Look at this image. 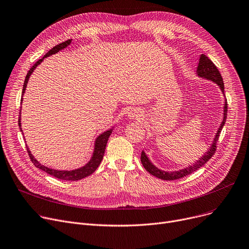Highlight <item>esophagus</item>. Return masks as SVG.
I'll list each match as a JSON object with an SVG mask.
<instances>
[{
    "mask_svg": "<svg viewBox=\"0 0 249 249\" xmlns=\"http://www.w3.org/2000/svg\"><path fill=\"white\" fill-rule=\"evenodd\" d=\"M128 117H129V119H139L141 117V114L137 110H132L129 112Z\"/></svg>",
    "mask_w": 249,
    "mask_h": 249,
    "instance_id": "34e87169",
    "label": "esophagus"
}]
</instances>
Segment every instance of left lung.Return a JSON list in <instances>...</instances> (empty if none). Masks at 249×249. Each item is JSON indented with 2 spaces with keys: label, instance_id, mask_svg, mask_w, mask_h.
Masks as SVG:
<instances>
[{
  "label": "left lung",
  "instance_id": "8db88e82",
  "mask_svg": "<svg viewBox=\"0 0 249 249\" xmlns=\"http://www.w3.org/2000/svg\"><path fill=\"white\" fill-rule=\"evenodd\" d=\"M196 74H197L198 77L207 79L209 81L214 82L215 84H217L219 86L223 96L225 97V95H224V84H223L222 77H221L218 69L216 68V66H215L212 63V61L204 54H202L200 56L199 63H198V67H197V70H196ZM226 114H227V102H226V99H225L224 106H223V119H222V122H221L220 126L218 127L217 133H216V135H215V137L213 139V142L210 145V147L208 148V150L192 165H189L188 167L180 169L178 171H164V170H161V169L157 168L155 165L150 160H149L146 153L144 151H142V153H141V162H142V165L144 166V168L149 173L152 174L153 176H155L159 179H162V180H176V179L184 177L186 175H189L192 172L196 171L197 169H199L213 156L215 151H216V143L218 141L220 132H221V130H222L224 124H225Z\"/></svg>",
  "mask_w": 249,
  "mask_h": 249
}]
</instances>
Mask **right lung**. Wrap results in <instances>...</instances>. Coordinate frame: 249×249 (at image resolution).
Here are the masks:
<instances>
[{
  "mask_svg": "<svg viewBox=\"0 0 249 249\" xmlns=\"http://www.w3.org/2000/svg\"><path fill=\"white\" fill-rule=\"evenodd\" d=\"M71 41L72 39L70 40H67L65 41L57 46H55L54 48H52L50 51L40 60H38L34 66L29 70V72L27 73V76L25 78V82H24V85H23V92H22V99H21V103L23 101V95L25 93V90H26V87H27V84H28V81H29V78L30 76L32 75V73L34 72V70L36 69V67L38 65H40L43 60L49 56L51 55H54L56 53H58L59 51H61V50L67 48L70 44H71ZM20 116H21V112H20ZM21 117L19 118V127H20V130L22 131V128H21ZM114 127H112L111 129L103 132L102 134L99 135L96 140H95V143H94V151H93V154H92V157L90 159V161L85 164L84 166H82L78 169H74V170H56V169H52V168H49L47 166H44V165H42L34 156H33V154L31 153L29 147H27V151L29 153V156H30V159L31 161L34 163L35 166L43 171H45L46 173L52 175L58 179H62V180H67V181H76V180H80V179H83L85 178L89 175H91L93 172H95V170L98 168L99 165H100L102 159H103V156H104V153H105V149H106V145H107V142H108V139L112 133ZM23 133V131H22Z\"/></svg>",
  "mask_w": 249,
  "mask_h": 249,
  "instance_id": "right-lung-1",
  "label": "right lung"
}]
</instances>
